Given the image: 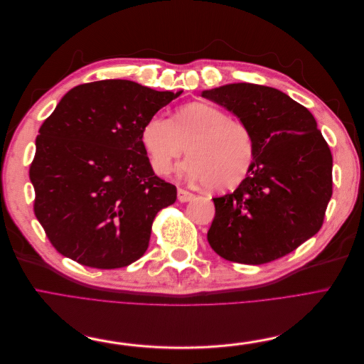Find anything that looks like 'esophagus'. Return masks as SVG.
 <instances>
[{
  "instance_id": "34e87169",
  "label": "esophagus",
  "mask_w": 364,
  "mask_h": 364,
  "mask_svg": "<svg viewBox=\"0 0 364 364\" xmlns=\"http://www.w3.org/2000/svg\"><path fill=\"white\" fill-rule=\"evenodd\" d=\"M193 198H194V194H193V193L185 191V189H182V188H179V189H178V200H179L181 203L191 201Z\"/></svg>"
}]
</instances>
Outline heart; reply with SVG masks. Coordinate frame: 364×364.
Segmentation results:
<instances>
[{"mask_svg": "<svg viewBox=\"0 0 364 364\" xmlns=\"http://www.w3.org/2000/svg\"><path fill=\"white\" fill-rule=\"evenodd\" d=\"M141 142L152 170L161 176L188 151L179 171L215 191H228L243 182L256 154L253 133L245 121L204 102L186 103L173 118L152 115L142 127Z\"/></svg>", "mask_w": 364, "mask_h": 364, "instance_id": "heart-1", "label": "heart"}]
</instances>
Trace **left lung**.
Returning a JSON list of instances; mask_svg holds the SVG:
<instances>
[{
    "instance_id": "obj_1",
    "label": "left lung",
    "mask_w": 364,
    "mask_h": 364,
    "mask_svg": "<svg viewBox=\"0 0 364 364\" xmlns=\"http://www.w3.org/2000/svg\"><path fill=\"white\" fill-rule=\"evenodd\" d=\"M201 96L245 121L256 154L234 193L213 198L210 247L231 262L275 261L316 235L332 197V152L317 121L286 93L250 82Z\"/></svg>"
}]
</instances>
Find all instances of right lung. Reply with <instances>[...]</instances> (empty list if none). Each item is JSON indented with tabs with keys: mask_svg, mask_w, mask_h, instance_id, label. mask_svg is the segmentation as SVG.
I'll return each mask as SVG.
<instances>
[{
	"mask_svg": "<svg viewBox=\"0 0 364 364\" xmlns=\"http://www.w3.org/2000/svg\"><path fill=\"white\" fill-rule=\"evenodd\" d=\"M181 93L103 80L60 99L38 130L29 168L33 212L59 253L114 269L146 252L154 218L176 201V186L155 176L141 132Z\"/></svg>",
	"mask_w": 364,
	"mask_h": 364,
	"instance_id": "1",
	"label": "right lung"
}]
</instances>
